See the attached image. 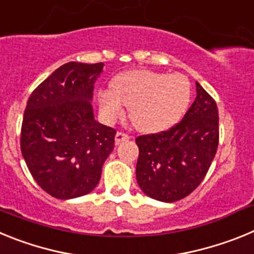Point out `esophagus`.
<instances>
[{
	"mask_svg": "<svg viewBox=\"0 0 254 254\" xmlns=\"http://www.w3.org/2000/svg\"><path fill=\"white\" fill-rule=\"evenodd\" d=\"M129 140V136L127 133H125V132H121L118 131L116 134V145H120L121 142H123V141H127Z\"/></svg>",
	"mask_w": 254,
	"mask_h": 254,
	"instance_id": "34e87169",
	"label": "esophagus"
}]
</instances>
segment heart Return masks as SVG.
Listing matches in <instances>:
<instances>
[{
  "label": "heart",
  "mask_w": 254,
  "mask_h": 254,
  "mask_svg": "<svg viewBox=\"0 0 254 254\" xmlns=\"http://www.w3.org/2000/svg\"><path fill=\"white\" fill-rule=\"evenodd\" d=\"M103 116L113 121L129 105V118L142 132L155 133L170 128L187 111L190 84L181 73L134 69L114 78L112 89L98 95Z\"/></svg>",
  "instance_id": "b5f03b06"
}]
</instances>
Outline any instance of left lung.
<instances>
[{"mask_svg": "<svg viewBox=\"0 0 254 254\" xmlns=\"http://www.w3.org/2000/svg\"><path fill=\"white\" fill-rule=\"evenodd\" d=\"M197 95L183 120L167 131L136 138V179L146 196L163 202L185 198L207 174L219 145V111L196 82Z\"/></svg>", "mask_w": 254, "mask_h": 254, "instance_id": "obj_1", "label": "left lung"}]
</instances>
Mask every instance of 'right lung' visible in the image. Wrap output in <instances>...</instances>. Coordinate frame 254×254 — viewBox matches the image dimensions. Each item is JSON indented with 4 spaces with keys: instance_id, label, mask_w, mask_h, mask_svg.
I'll use <instances>...</instances> for the list:
<instances>
[{
    "instance_id": "obj_1",
    "label": "right lung",
    "mask_w": 254,
    "mask_h": 254,
    "mask_svg": "<svg viewBox=\"0 0 254 254\" xmlns=\"http://www.w3.org/2000/svg\"><path fill=\"white\" fill-rule=\"evenodd\" d=\"M104 64L68 62L29 96L20 147L39 187L60 199L96 187L114 149L116 129L94 120V84Z\"/></svg>"
}]
</instances>
